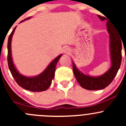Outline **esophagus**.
Segmentation results:
<instances>
[{"label":"esophagus","mask_w":126,"mask_h":126,"mask_svg":"<svg viewBox=\"0 0 126 126\" xmlns=\"http://www.w3.org/2000/svg\"><path fill=\"white\" fill-rule=\"evenodd\" d=\"M63 53L66 54H69L71 52V49L69 47H64L63 49Z\"/></svg>","instance_id":"1"}]
</instances>
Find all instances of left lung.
I'll return each mask as SVG.
<instances>
[{
  "instance_id": "left-lung-1",
  "label": "left lung",
  "mask_w": 126,
  "mask_h": 126,
  "mask_svg": "<svg viewBox=\"0 0 126 126\" xmlns=\"http://www.w3.org/2000/svg\"><path fill=\"white\" fill-rule=\"evenodd\" d=\"M101 21L106 20L107 18L97 15ZM107 31L110 35V52L111 59V67L106 72L101 76L93 77L86 75L80 71L72 62V69L75 77L80 85L83 88L88 90H102L109 86L117 74L122 60V44L119 34L112 27L111 24L107 21L106 24Z\"/></svg>"
}]
</instances>
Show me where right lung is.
Listing matches in <instances>:
<instances>
[{
	"instance_id": "obj_1",
	"label": "right lung",
	"mask_w": 126,
	"mask_h": 126,
	"mask_svg": "<svg viewBox=\"0 0 126 126\" xmlns=\"http://www.w3.org/2000/svg\"><path fill=\"white\" fill-rule=\"evenodd\" d=\"M30 17H29L23 21H21L20 23L25 20L29 19ZM16 28V27H15V29L13 30L12 32L9 36L8 40V45H7L8 58H7V60H8L9 69H10L16 83L20 87L23 88L25 90L33 91V92H40V91L47 90L50 86L52 83V80L54 78L56 64L60 57L62 56V54H60L58 57H56L55 59L47 66L45 70L38 76H33V77H27V76L21 74L15 68L13 61L12 55H11V39H12L13 35Z\"/></svg>"
}]
</instances>
